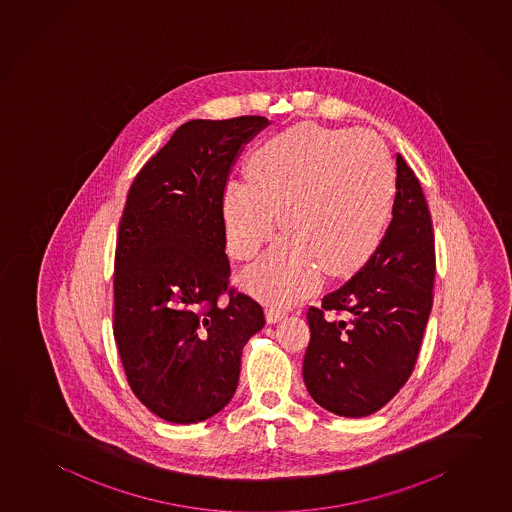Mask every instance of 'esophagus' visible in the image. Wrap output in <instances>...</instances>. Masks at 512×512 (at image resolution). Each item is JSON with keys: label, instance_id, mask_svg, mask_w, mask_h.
<instances>
[{"label": "esophagus", "instance_id": "obj_1", "mask_svg": "<svg viewBox=\"0 0 512 512\" xmlns=\"http://www.w3.org/2000/svg\"><path fill=\"white\" fill-rule=\"evenodd\" d=\"M284 316H286V311L282 307H277V305H269L268 309H266V320L269 323L280 322Z\"/></svg>", "mask_w": 512, "mask_h": 512}]
</instances>
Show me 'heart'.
Returning a JSON list of instances; mask_svg holds the SVG:
<instances>
[{
	"label": "heart",
	"instance_id": "1",
	"mask_svg": "<svg viewBox=\"0 0 512 512\" xmlns=\"http://www.w3.org/2000/svg\"><path fill=\"white\" fill-rule=\"evenodd\" d=\"M248 181L221 196L228 250L252 259L275 232L284 237L244 280L269 300L291 302L327 277H349L383 243L397 174L385 144L368 131L300 124L271 136L248 158Z\"/></svg>",
	"mask_w": 512,
	"mask_h": 512
}]
</instances>
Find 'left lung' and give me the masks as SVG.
Masks as SVG:
<instances>
[{
	"mask_svg": "<svg viewBox=\"0 0 512 512\" xmlns=\"http://www.w3.org/2000/svg\"><path fill=\"white\" fill-rule=\"evenodd\" d=\"M392 221L383 243L345 286L311 307L304 383L341 417L383 408L412 374L430 318L433 228L421 183L397 154Z\"/></svg>",
	"mask_w": 512,
	"mask_h": 512,
	"instance_id": "obj_1",
	"label": "left lung"
}]
</instances>
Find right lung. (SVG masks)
<instances>
[{
    "mask_svg": "<svg viewBox=\"0 0 512 512\" xmlns=\"http://www.w3.org/2000/svg\"><path fill=\"white\" fill-rule=\"evenodd\" d=\"M268 118L190 120L138 172L118 226L113 332L131 390L176 424L230 403L243 347L264 327L252 296L228 290L221 196L235 156Z\"/></svg>",
    "mask_w": 512,
    "mask_h": 512,
    "instance_id": "1",
    "label": "right lung"
}]
</instances>
